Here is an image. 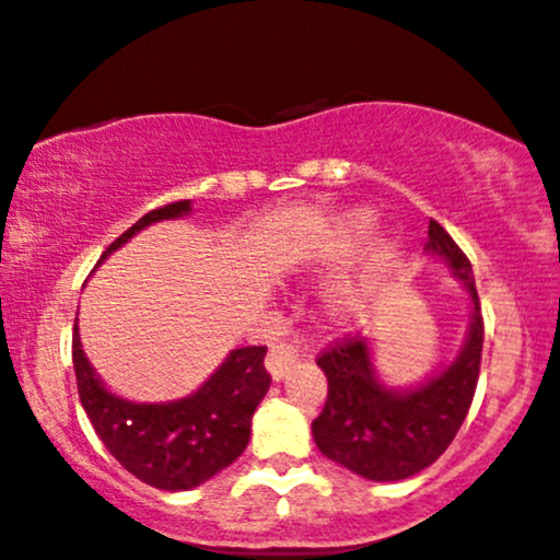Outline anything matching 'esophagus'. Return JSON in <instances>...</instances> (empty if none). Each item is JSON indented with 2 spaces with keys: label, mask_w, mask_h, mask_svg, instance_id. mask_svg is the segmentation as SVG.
Masks as SVG:
<instances>
[{
  "label": "esophagus",
  "mask_w": 560,
  "mask_h": 560,
  "mask_svg": "<svg viewBox=\"0 0 560 560\" xmlns=\"http://www.w3.org/2000/svg\"><path fill=\"white\" fill-rule=\"evenodd\" d=\"M295 359H299V348H295L293 343H285V340L269 348L267 370H269V374H272V380H278V383L280 380H285L288 372L293 370Z\"/></svg>",
  "instance_id": "esophagus-1"
}]
</instances>
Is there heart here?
I'll list each match as a JSON object with an SVG mask.
<instances>
[{"mask_svg":"<svg viewBox=\"0 0 560 560\" xmlns=\"http://www.w3.org/2000/svg\"><path fill=\"white\" fill-rule=\"evenodd\" d=\"M374 225L372 214L370 212H351L346 214L343 220L338 222L330 230L325 243L319 248V259L322 261H340L346 256H351L359 248V243L370 235V230ZM387 261V246L385 243H377L370 254H366L364 265L359 267V272L353 275L351 280L340 282L338 288L330 293V308L340 317H348V314L357 312V306L364 299V293L370 291V285L377 280V275L383 272Z\"/></svg>","mask_w":560,"mask_h":560,"instance_id":"heart-1","label":"heart"}]
</instances>
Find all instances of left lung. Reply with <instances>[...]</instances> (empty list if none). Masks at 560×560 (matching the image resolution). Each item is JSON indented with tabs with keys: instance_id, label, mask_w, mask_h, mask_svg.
<instances>
[{
	"instance_id": "left-lung-1",
	"label": "left lung",
	"mask_w": 560,
	"mask_h": 560,
	"mask_svg": "<svg viewBox=\"0 0 560 560\" xmlns=\"http://www.w3.org/2000/svg\"><path fill=\"white\" fill-rule=\"evenodd\" d=\"M427 252L440 256L471 299L466 340L443 372L393 390L380 383L366 338H346L317 359L327 377L325 409L312 422L317 448L372 482H398L435 464L462 430L477 390L485 322L471 265L456 241L430 220Z\"/></svg>"
}]
</instances>
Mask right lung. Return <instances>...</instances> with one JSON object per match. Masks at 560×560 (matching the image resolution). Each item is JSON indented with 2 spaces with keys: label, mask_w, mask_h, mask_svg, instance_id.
<instances>
[{
  "label": "right lung",
  "mask_w": 560,
  "mask_h": 560,
  "mask_svg": "<svg viewBox=\"0 0 560 560\" xmlns=\"http://www.w3.org/2000/svg\"><path fill=\"white\" fill-rule=\"evenodd\" d=\"M188 212L190 201H175L143 214L102 259L151 222L175 220ZM265 353L267 346L235 348L190 396L170 404H136L104 387L85 359L78 325L72 335L78 396L104 448L141 482L170 492L199 488L246 451L252 417L272 383L265 370Z\"/></svg>",
  "instance_id": "right-lung-1"
}]
</instances>
